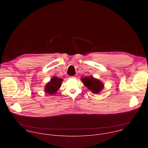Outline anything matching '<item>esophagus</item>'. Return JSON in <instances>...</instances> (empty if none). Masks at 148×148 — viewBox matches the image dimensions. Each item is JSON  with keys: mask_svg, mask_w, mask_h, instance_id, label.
<instances>
[{"mask_svg": "<svg viewBox=\"0 0 148 148\" xmlns=\"http://www.w3.org/2000/svg\"><path fill=\"white\" fill-rule=\"evenodd\" d=\"M69 78H70V79H74V78H75V76H70Z\"/></svg>", "mask_w": 148, "mask_h": 148, "instance_id": "34e87169", "label": "esophagus"}]
</instances>
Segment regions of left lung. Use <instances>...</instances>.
<instances>
[{"label": "left lung", "instance_id": "obj_1", "mask_svg": "<svg viewBox=\"0 0 148 148\" xmlns=\"http://www.w3.org/2000/svg\"><path fill=\"white\" fill-rule=\"evenodd\" d=\"M84 86L90 90L92 93L98 94L103 88V84L98 79L94 78L93 77H86L81 78Z\"/></svg>", "mask_w": 148, "mask_h": 148}]
</instances>
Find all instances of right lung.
Returning <instances> with one entry per match:
<instances>
[{"label":"right lung","instance_id":"add662e5","mask_svg":"<svg viewBox=\"0 0 148 148\" xmlns=\"http://www.w3.org/2000/svg\"><path fill=\"white\" fill-rule=\"evenodd\" d=\"M62 81V78L54 77L51 78L50 81L47 83L45 87V91L50 95L54 94L60 88Z\"/></svg>","mask_w":148,"mask_h":148}]
</instances>
